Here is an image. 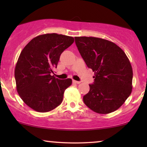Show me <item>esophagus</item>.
Masks as SVG:
<instances>
[{
	"label": "esophagus",
	"mask_w": 147,
	"mask_h": 147,
	"mask_svg": "<svg viewBox=\"0 0 147 147\" xmlns=\"http://www.w3.org/2000/svg\"><path fill=\"white\" fill-rule=\"evenodd\" d=\"M73 82H74V83L77 84H79L81 83V82H80V81H76V80H73Z\"/></svg>",
	"instance_id": "34e87169"
}]
</instances>
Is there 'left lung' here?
Listing matches in <instances>:
<instances>
[{"instance_id":"left-lung-1","label":"left lung","mask_w":147,"mask_h":147,"mask_svg":"<svg viewBox=\"0 0 147 147\" xmlns=\"http://www.w3.org/2000/svg\"><path fill=\"white\" fill-rule=\"evenodd\" d=\"M78 51L94 72V82L84 104L98 114L118 110L132 92V69L127 56L113 42L93 37H76Z\"/></svg>"}]
</instances>
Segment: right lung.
Returning a JSON list of instances; mask_svg holds the SVG:
<instances>
[{
  "mask_svg": "<svg viewBox=\"0 0 147 147\" xmlns=\"http://www.w3.org/2000/svg\"><path fill=\"white\" fill-rule=\"evenodd\" d=\"M74 42V37L47 33L33 38L22 50L15 69L18 94L23 101L39 112L53 110L61 103L70 78L51 76L61 54Z\"/></svg>",
  "mask_w": 147,
  "mask_h": 147,
  "instance_id": "obj_1",
  "label": "right lung"
}]
</instances>
